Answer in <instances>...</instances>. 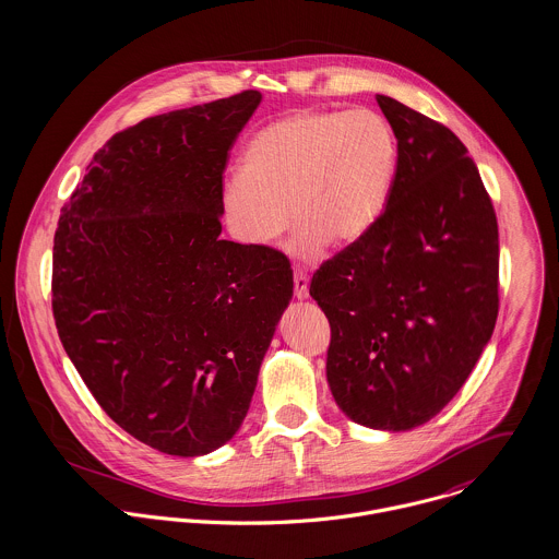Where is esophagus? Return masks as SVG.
I'll use <instances>...</instances> for the list:
<instances>
[{"instance_id":"esophagus-1","label":"esophagus","mask_w":559,"mask_h":559,"mask_svg":"<svg viewBox=\"0 0 559 559\" xmlns=\"http://www.w3.org/2000/svg\"><path fill=\"white\" fill-rule=\"evenodd\" d=\"M308 275L304 271H295V297L308 299Z\"/></svg>"}]
</instances>
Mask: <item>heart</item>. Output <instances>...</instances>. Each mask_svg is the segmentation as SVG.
<instances>
[{"label": "heart", "instance_id": "obj_1", "mask_svg": "<svg viewBox=\"0 0 559 559\" xmlns=\"http://www.w3.org/2000/svg\"><path fill=\"white\" fill-rule=\"evenodd\" d=\"M399 163V142L377 111L308 107L255 133L240 176L222 191L233 237L271 245L295 224L293 251L312 260L366 237L383 215ZM289 213L286 214L285 211Z\"/></svg>", "mask_w": 559, "mask_h": 559}]
</instances>
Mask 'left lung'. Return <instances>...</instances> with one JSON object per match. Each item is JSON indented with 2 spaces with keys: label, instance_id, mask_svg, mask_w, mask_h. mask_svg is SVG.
I'll use <instances>...</instances> for the list:
<instances>
[{
  "label": "left lung",
  "instance_id": "1",
  "mask_svg": "<svg viewBox=\"0 0 559 559\" xmlns=\"http://www.w3.org/2000/svg\"><path fill=\"white\" fill-rule=\"evenodd\" d=\"M399 140L396 178L372 230L324 260L310 295L331 324L326 381L377 430H411L459 394L499 312V233L465 144L377 94Z\"/></svg>",
  "mask_w": 559,
  "mask_h": 559
}]
</instances>
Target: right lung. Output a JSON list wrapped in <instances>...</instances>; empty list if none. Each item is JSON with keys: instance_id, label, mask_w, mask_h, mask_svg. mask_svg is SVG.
Instances as JSON below:
<instances>
[{"instance_id": "right-lung-1", "label": "right lung", "mask_w": 559, "mask_h": 559, "mask_svg": "<svg viewBox=\"0 0 559 559\" xmlns=\"http://www.w3.org/2000/svg\"><path fill=\"white\" fill-rule=\"evenodd\" d=\"M262 94L160 114L90 160L53 239L62 346L100 408L171 456L228 443L293 297L273 247L222 235L228 153Z\"/></svg>"}]
</instances>
